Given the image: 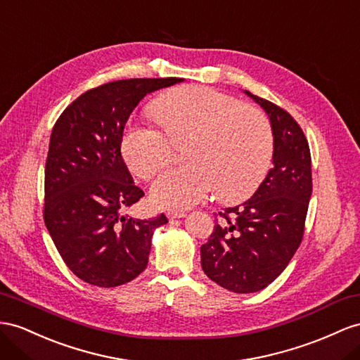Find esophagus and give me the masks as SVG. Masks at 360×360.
Here are the masks:
<instances>
[{
  "label": "esophagus",
  "mask_w": 360,
  "mask_h": 360,
  "mask_svg": "<svg viewBox=\"0 0 360 360\" xmlns=\"http://www.w3.org/2000/svg\"><path fill=\"white\" fill-rule=\"evenodd\" d=\"M184 216H186V213H182V211H176V213H173V211H169V213H167V217H169V220H176V219H182Z\"/></svg>",
  "instance_id": "esophagus-1"
}]
</instances>
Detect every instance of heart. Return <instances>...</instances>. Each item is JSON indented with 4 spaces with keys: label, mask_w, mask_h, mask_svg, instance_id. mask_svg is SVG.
<instances>
[{
    "label": "heart",
    "mask_w": 360,
    "mask_h": 360,
    "mask_svg": "<svg viewBox=\"0 0 360 360\" xmlns=\"http://www.w3.org/2000/svg\"><path fill=\"white\" fill-rule=\"evenodd\" d=\"M162 129L134 124L122 138V155L135 176L152 179L173 156V143L186 147L190 162L165 170L152 187L161 208L193 207L216 188L224 202L245 199L260 186L274 155L272 127L259 109L217 89L188 85L165 92L153 103Z\"/></svg>",
    "instance_id": "obj_1"
}]
</instances>
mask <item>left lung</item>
<instances>
[{
  "mask_svg": "<svg viewBox=\"0 0 360 360\" xmlns=\"http://www.w3.org/2000/svg\"><path fill=\"white\" fill-rule=\"evenodd\" d=\"M246 94L269 115L274 167L251 199L219 213L220 222L200 246L208 278L236 293L262 290L285 269L301 245L311 196V158L302 129L278 105Z\"/></svg>",
  "mask_w": 360,
  "mask_h": 360,
  "instance_id": "left-lung-1",
  "label": "left lung"
}]
</instances>
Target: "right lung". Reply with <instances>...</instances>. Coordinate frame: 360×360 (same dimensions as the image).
I'll use <instances>...</instances> for the list:
<instances>
[{
	"instance_id": "1",
	"label": "right lung",
	"mask_w": 360,
	"mask_h": 360,
	"mask_svg": "<svg viewBox=\"0 0 360 360\" xmlns=\"http://www.w3.org/2000/svg\"><path fill=\"white\" fill-rule=\"evenodd\" d=\"M182 79H126L88 89L54 123L45 162L44 222L70 271L85 283L115 288L147 266L164 214L123 211L144 196L122 156L124 124L140 100Z\"/></svg>"
}]
</instances>
